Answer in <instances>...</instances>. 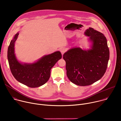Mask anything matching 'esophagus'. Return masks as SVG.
Here are the masks:
<instances>
[{
  "instance_id": "1",
  "label": "esophagus",
  "mask_w": 121,
  "mask_h": 121,
  "mask_svg": "<svg viewBox=\"0 0 121 121\" xmlns=\"http://www.w3.org/2000/svg\"><path fill=\"white\" fill-rule=\"evenodd\" d=\"M60 52H61V53L62 55H63V54L65 53V52L66 51V50H65V48H63L60 49Z\"/></svg>"
}]
</instances>
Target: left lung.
Here are the masks:
<instances>
[{"instance_id": "obj_1", "label": "left lung", "mask_w": 121, "mask_h": 121, "mask_svg": "<svg viewBox=\"0 0 121 121\" xmlns=\"http://www.w3.org/2000/svg\"><path fill=\"white\" fill-rule=\"evenodd\" d=\"M84 34L89 37L91 43L90 49L73 47L63 55L68 79L80 86L90 85L103 77L110 56L104 34L90 27L85 30Z\"/></svg>"}]
</instances>
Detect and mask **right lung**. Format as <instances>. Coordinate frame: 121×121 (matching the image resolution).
I'll return each instance as SVG.
<instances>
[{
	"label": "right lung",
	"instance_id": "1",
	"mask_svg": "<svg viewBox=\"0 0 121 121\" xmlns=\"http://www.w3.org/2000/svg\"><path fill=\"white\" fill-rule=\"evenodd\" d=\"M19 32L14 35L8 50V59L11 72L19 82L30 88L40 87L49 80L51 69L62 58L60 52L45 55L32 63H22L17 59L15 54V43Z\"/></svg>",
	"mask_w": 121,
	"mask_h": 121
}]
</instances>
